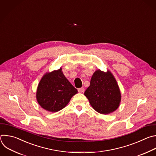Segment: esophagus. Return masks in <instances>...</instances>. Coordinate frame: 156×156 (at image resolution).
I'll list each match as a JSON object with an SVG mask.
<instances>
[{"label": "esophagus", "mask_w": 156, "mask_h": 156, "mask_svg": "<svg viewBox=\"0 0 156 156\" xmlns=\"http://www.w3.org/2000/svg\"><path fill=\"white\" fill-rule=\"evenodd\" d=\"M84 91H85V89H84L83 87H81V88H78V92L79 93H83V92H84Z\"/></svg>", "instance_id": "1"}]
</instances>
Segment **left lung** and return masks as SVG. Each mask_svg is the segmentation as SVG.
<instances>
[{
    "label": "left lung",
    "instance_id": "left-lung-1",
    "mask_svg": "<svg viewBox=\"0 0 156 156\" xmlns=\"http://www.w3.org/2000/svg\"><path fill=\"white\" fill-rule=\"evenodd\" d=\"M84 95L92 108L103 114L116 110L121 99L120 91L113 75L109 71L104 73L100 70L93 74Z\"/></svg>",
    "mask_w": 156,
    "mask_h": 156
}]
</instances>
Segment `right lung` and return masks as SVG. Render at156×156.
<instances>
[{
	"mask_svg": "<svg viewBox=\"0 0 156 156\" xmlns=\"http://www.w3.org/2000/svg\"><path fill=\"white\" fill-rule=\"evenodd\" d=\"M77 93V90L60 68L43 76L37 87L36 98L42 108L54 112L63 109Z\"/></svg>",
	"mask_w": 156,
	"mask_h": 156,
	"instance_id": "right-lung-1",
	"label": "right lung"
}]
</instances>
